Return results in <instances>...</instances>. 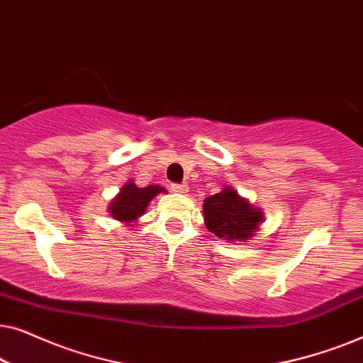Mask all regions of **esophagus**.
<instances>
[{"label":"esophagus","instance_id":"1","mask_svg":"<svg viewBox=\"0 0 363 363\" xmlns=\"http://www.w3.org/2000/svg\"><path fill=\"white\" fill-rule=\"evenodd\" d=\"M172 191H175V193H186L188 191V185H186V183H173Z\"/></svg>","mask_w":363,"mask_h":363}]
</instances>
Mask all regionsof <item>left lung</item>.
I'll list each match as a JSON object with an SVG mask.
<instances>
[{
	"instance_id": "obj_1",
	"label": "left lung",
	"mask_w": 363,
	"mask_h": 363,
	"mask_svg": "<svg viewBox=\"0 0 363 363\" xmlns=\"http://www.w3.org/2000/svg\"><path fill=\"white\" fill-rule=\"evenodd\" d=\"M208 231L230 241H245L262 221V213L238 196L233 188L208 196L203 203Z\"/></svg>"
}]
</instances>
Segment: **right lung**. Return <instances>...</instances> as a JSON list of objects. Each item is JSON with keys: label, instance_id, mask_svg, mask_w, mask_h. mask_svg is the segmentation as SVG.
I'll use <instances>...</instances> for the list:
<instances>
[{"label": "right lung", "instance_id": "obj_1", "mask_svg": "<svg viewBox=\"0 0 363 363\" xmlns=\"http://www.w3.org/2000/svg\"><path fill=\"white\" fill-rule=\"evenodd\" d=\"M160 191L165 190L158 185L138 188L133 182H128L125 186H122L121 193L111 203L108 210H111V215L118 221H133L143 215V211L148 206V201Z\"/></svg>", "mask_w": 363, "mask_h": 363}]
</instances>
